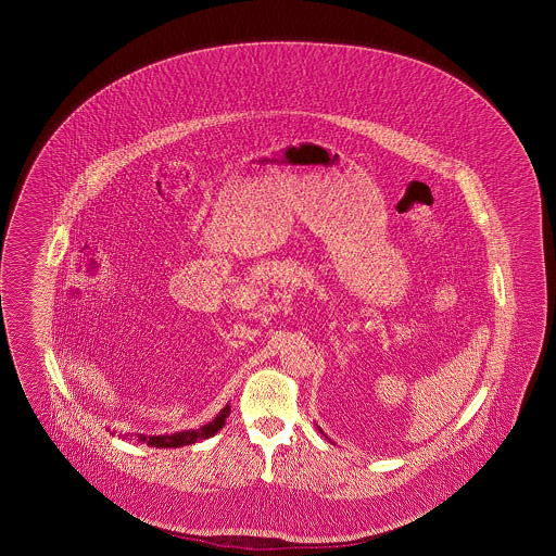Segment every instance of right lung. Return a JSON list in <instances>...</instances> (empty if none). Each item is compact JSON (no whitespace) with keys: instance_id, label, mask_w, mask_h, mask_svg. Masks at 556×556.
Returning a JSON list of instances; mask_svg holds the SVG:
<instances>
[{"instance_id":"obj_1","label":"right lung","mask_w":556,"mask_h":556,"mask_svg":"<svg viewBox=\"0 0 556 556\" xmlns=\"http://www.w3.org/2000/svg\"><path fill=\"white\" fill-rule=\"evenodd\" d=\"M229 412H231V407L225 405L213 422L204 424L199 430H184V432L159 434V437L138 434V441L147 443L149 446H156V448H172V446L178 448V446H186V444H194L197 441H204V439H211L213 434H217L225 426V418L229 416Z\"/></svg>"}]
</instances>
